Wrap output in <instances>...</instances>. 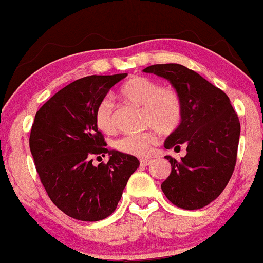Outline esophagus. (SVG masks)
Listing matches in <instances>:
<instances>
[{
    "instance_id": "obj_1",
    "label": "esophagus",
    "mask_w": 263,
    "mask_h": 263,
    "mask_svg": "<svg viewBox=\"0 0 263 263\" xmlns=\"http://www.w3.org/2000/svg\"><path fill=\"white\" fill-rule=\"evenodd\" d=\"M151 162H152V159H141L140 160V164L143 166H147L151 164Z\"/></svg>"
}]
</instances>
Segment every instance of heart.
<instances>
[{"label": "heart", "mask_w": 263, "mask_h": 263, "mask_svg": "<svg viewBox=\"0 0 263 263\" xmlns=\"http://www.w3.org/2000/svg\"><path fill=\"white\" fill-rule=\"evenodd\" d=\"M118 93L125 103L143 106L145 126L157 128L164 135H170L180 126L184 105L174 87L160 86L159 82L149 77L133 76L120 86ZM95 124L105 135L116 131L114 104L109 98L102 99L96 106ZM156 143L157 136L152 130L123 137L116 143V148L131 156L144 157Z\"/></svg>", "instance_id": "obj_1"}]
</instances>
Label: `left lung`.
Listing matches in <instances>:
<instances>
[{
    "label": "left lung",
    "mask_w": 263,
    "mask_h": 263,
    "mask_svg": "<svg viewBox=\"0 0 263 263\" xmlns=\"http://www.w3.org/2000/svg\"><path fill=\"white\" fill-rule=\"evenodd\" d=\"M167 79L180 95L184 115L180 126L166 138L165 148L186 156H166L171 174L161 190L184 210H199L221 194L235 167L240 122L228 96L193 70L177 63L154 64L143 70Z\"/></svg>",
    "instance_id": "obj_1"
}]
</instances>
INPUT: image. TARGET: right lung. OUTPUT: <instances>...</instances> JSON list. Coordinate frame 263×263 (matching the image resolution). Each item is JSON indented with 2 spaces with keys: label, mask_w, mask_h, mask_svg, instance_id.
Here are the masks:
<instances>
[{
  "label": "right lung",
  "mask_w": 263,
  "mask_h": 263,
  "mask_svg": "<svg viewBox=\"0 0 263 263\" xmlns=\"http://www.w3.org/2000/svg\"><path fill=\"white\" fill-rule=\"evenodd\" d=\"M127 73L87 76L52 96L36 112L29 146L37 173L51 201L81 221H99L114 213L139 160L105 148L95 124L96 106ZM107 153V164L92 157Z\"/></svg>",
  "instance_id": "right-lung-1"
}]
</instances>
